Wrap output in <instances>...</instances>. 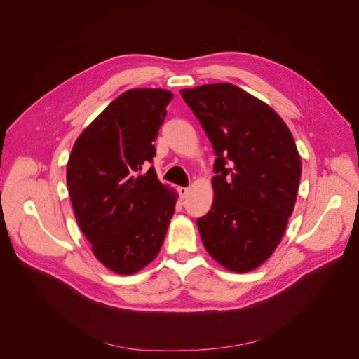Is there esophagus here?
Wrapping results in <instances>:
<instances>
[{"instance_id":"34e87169","label":"esophagus","mask_w":359,"mask_h":359,"mask_svg":"<svg viewBox=\"0 0 359 359\" xmlns=\"http://www.w3.org/2000/svg\"><path fill=\"white\" fill-rule=\"evenodd\" d=\"M177 190H179V194H180L182 198H186V197H187V194H189V187H179Z\"/></svg>"}]
</instances>
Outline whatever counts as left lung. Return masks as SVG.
Returning a JSON list of instances; mask_svg holds the SVG:
<instances>
[{"label": "left lung", "instance_id": "left-lung-1", "mask_svg": "<svg viewBox=\"0 0 359 359\" xmlns=\"http://www.w3.org/2000/svg\"><path fill=\"white\" fill-rule=\"evenodd\" d=\"M213 144L212 210L197 219L204 248L224 269L248 273L280 244L301 176L295 140L280 115L233 83L180 90Z\"/></svg>", "mask_w": 359, "mask_h": 359}]
</instances>
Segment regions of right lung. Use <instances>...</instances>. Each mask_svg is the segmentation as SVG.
Masks as SVG:
<instances>
[{
	"label": "right lung",
	"mask_w": 359,
	"mask_h": 359,
	"mask_svg": "<svg viewBox=\"0 0 359 359\" xmlns=\"http://www.w3.org/2000/svg\"><path fill=\"white\" fill-rule=\"evenodd\" d=\"M173 93L129 89L88 125L74 143L67 183L76 223L95 257L111 271L130 276L159 254L177 193L155 169L153 142Z\"/></svg>",
	"instance_id": "right-lung-1"
}]
</instances>
